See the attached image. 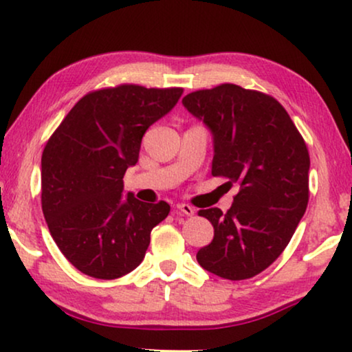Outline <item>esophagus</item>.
<instances>
[{
    "label": "esophagus",
    "mask_w": 352,
    "mask_h": 352,
    "mask_svg": "<svg viewBox=\"0 0 352 352\" xmlns=\"http://www.w3.org/2000/svg\"><path fill=\"white\" fill-rule=\"evenodd\" d=\"M176 208H177V211H181V213L186 214V216H192V214L195 213L194 206H190V205H187V204H177Z\"/></svg>",
    "instance_id": "obj_1"
}]
</instances>
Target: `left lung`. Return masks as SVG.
<instances>
[{
    "instance_id": "8db88e82",
    "label": "left lung",
    "mask_w": 352,
    "mask_h": 352,
    "mask_svg": "<svg viewBox=\"0 0 352 352\" xmlns=\"http://www.w3.org/2000/svg\"><path fill=\"white\" fill-rule=\"evenodd\" d=\"M213 138L211 175L239 192L228 213L200 210L214 237L200 248L205 271L229 280L254 277L290 242L309 200V153L287 110L271 96L221 85L182 99Z\"/></svg>"
}]
</instances>
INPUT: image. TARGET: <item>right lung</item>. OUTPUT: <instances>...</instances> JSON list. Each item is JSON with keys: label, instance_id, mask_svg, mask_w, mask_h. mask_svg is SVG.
Instances as JSON below:
<instances>
[{"label": "right lung", "instance_id": "add662e5", "mask_svg": "<svg viewBox=\"0 0 352 352\" xmlns=\"http://www.w3.org/2000/svg\"><path fill=\"white\" fill-rule=\"evenodd\" d=\"M182 96L181 88L122 85L86 94L67 113L41 157V206L54 242L80 272L112 280L142 263L166 201L123 195V176L142 136Z\"/></svg>", "mask_w": 352, "mask_h": 352}]
</instances>
